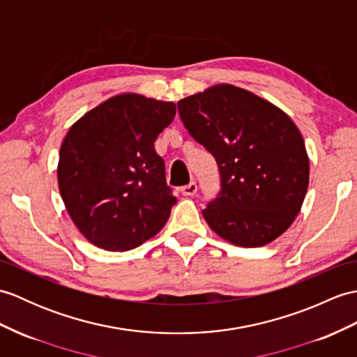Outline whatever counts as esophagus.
Returning <instances> with one entry per match:
<instances>
[{
    "mask_svg": "<svg viewBox=\"0 0 357 357\" xmlns=\"http://www.w3.org/2000/svg\"><path fill=\"white\" fill-rule=\"evenodd\" d=\"M197 192V185L196 182H190V184L181 187V193L184 196H195Z\"/></svg>",
    "mask_w": 357,
    "mask_h": 357,
    "instance_id": "1",
    "label": "esophagus"
}]
</instances>
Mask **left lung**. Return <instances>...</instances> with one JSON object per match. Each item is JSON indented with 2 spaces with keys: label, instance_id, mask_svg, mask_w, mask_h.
I'll return each mask as SVG.
<instances>
[{
  "label": "left lung",
  "instance_id": "1",
  "mask_svg": "<svg viewBox=\"0 0 357 357\" xmlns=\"http://www.w3.org/2000/svg\"><path fill=\"white\" fill-rule=\"evenodd\" d=\"M188 134L218 162L220 192L202 210L229 243H271L292 225L309 187L304 139L287 114L233 85L178 102Z\"/></svg>",
  "mask_w": 357,
  "mask_h": 357
}]
</instances>
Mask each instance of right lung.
Listing matches in <instances>:
<instances>
[{
	"label": "right lung",
	"mask_w": 357,
	"mask_h": 357,
	"mask_svg": "<svg viewBox=\"0 0 357 357\" xmlns=\"http://www.w3.org/2000/svg\"><path fill=\"white\" fill-rule=\"evenodd\" d=\"M173 102L120 94L65 135L57 182L71 220L91 243L129 251L158 234L176 197L153 143L175 119Z\"/></svg>",
	"instance_id": "obj_1"
}]
</instances>
